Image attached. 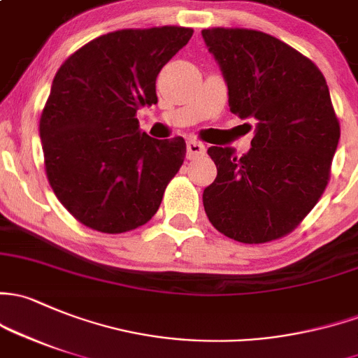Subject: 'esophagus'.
I'll return each instance as SVG.
<instances>
[{
  "label": "esophagus",
  "instance_id": "1",
  "mask_svg": "<svg viewBox=\"0 0 358 358\" xmlns=\"http://www.w3.org/2000/svg\"><path fill=\"white\" fill-rule=\"evenodd\" d=\"M206 145L199 141H189L187 142V157L189 159H197V157L204 156Z\"/></svg>",
  "mask_w": 358,
  "mask_h": 358
}]
</instances>
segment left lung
<instances>
[{
	"label": "left lung",
	"instance_id": "8db88e82",
	"mask_svg": "<svg viewBox=\"0 0 358 358\" xmlns=\"http://www.w3.org/2000/svg\"><path fill=\"white\" fill-rule=\"evenodd\" d=\"M202 37L228 84L229 111L255 122L245 156L208 149L217 176L202 195L206 214L228 238L273 242L299 227L328 187L340 141L328 84L307 56L261 30L213 27Z\"/></svg>",
	"mask_w": 358,
	"mask_h": 358
}]
</instances>
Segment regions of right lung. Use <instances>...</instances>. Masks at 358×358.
<instances>
[{
  "mask_svg": "<svg viewBox=\"0 0 358 358\" xmlns=\"http://www.w3.org/2000/svg\"><path fill=\"white\" fill-rule=\"evenodd\" d=\"M192 34L176 25L115 30L56 71L39 122L44 168L58 201L85 227L131 231L159 209L187 145L183 137H149L137 110L157 103V73Z\"/></svg>",
  "mask_w": 358,
  "mask_h": 358,
  "instance_id": "add662e5",
  "label": "right lung"
}]
</instances>
